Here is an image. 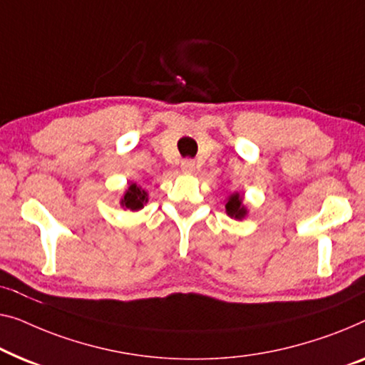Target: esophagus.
<instances>
[{
    "instance_id": "1",
    "label": "esophagus",
    "mask_w": 365,
    "mask_h": 365,
    "mask_svg": "<svg viewBox=\"0 0 365 365\" xmlns=\"http://www.w3.org/2000/svg\"><path fill=\"white\" fill-rule=\"evenodd\" d=\"M181 170L186 174H192L195 171V163L192 160H184L181 163Z\"/></svg>"
}]
</instances>
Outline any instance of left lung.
<instances>
[{
  "label": "left lung",
  "mask_w": 365,
  "mask_h": 365,
  "mask_svg": "<svg viewBox=\"0 0 365 365\" xmlns=\"http://www.w3.org/2000/svg\"><path fill=\"white\" fill-rule=\"evenodd\" d=\"M225 214L229 215L230 219L242 220L247 217L248 209L244 204V195L240 192H232L225 200Z\"/></svg>",
  "instance_id": "1"
}]
</instances>
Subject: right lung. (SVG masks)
<instances>
[{
	"label": "right lung",
	"instance_id": "1",
	"mask_svg": "<svg viewBox=\"0 0 365 365\" xmlns=\"http://www.w3.org/2000/svg\"><path fill=\"white\" fill-rule=\"evenodd\" d=\"M146 202H148V192L136 182H130L128 187L125 189V194L121 195L120 199L121 207L125 210H131V212H136V210L143 209Z\"/></svg>",
	"mask_w": 365,
	"mask_h": 365
}]
</instances>
